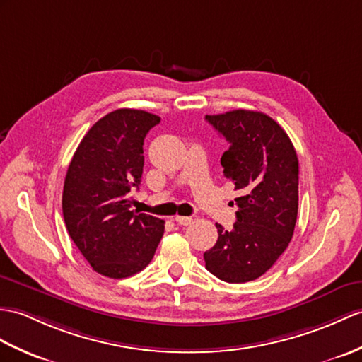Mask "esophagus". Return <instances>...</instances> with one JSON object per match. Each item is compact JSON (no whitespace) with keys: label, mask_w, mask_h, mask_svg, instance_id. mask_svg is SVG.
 Wrapping results in <instances>:
<instances>
[{"label":"esophagus","mask_w":362,"mask_h":362,"mask_svg":"<svg viewBox=\"0 0 362 362\" xmlns=\"http://www.w3.org/2000/svg\"><path fill=\"white\" fill-rule=\"evenodd\" d=\"M174 221L177 222L179 225L187 226V225H189V223L192 222V217H188V216H175V219H174Z\"/></svg>","instance_id":"obj_1"}]
</instances>
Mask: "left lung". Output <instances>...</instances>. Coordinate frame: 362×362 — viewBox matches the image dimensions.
Listing matches in <instances>:
<instances>
[{
    "instance_id": "1",
    "label": "left lung",
    "mask_w": 362,
    "mask_h": 362,
    "mask_svg": "<svg viewBox=\"0 0 362 362\" xmlns=\"http://www.w3.org/2000/svg\"><path fill=\"white\" fill-rule=\"evenodd\" d=\"M230 143L221 158L223 175L239 191L231 231L216 223V245L205 267L231 284L255 281L270 270L293 238L298 217L299 162L279 123L264 112L236 109L206 115Z\"/></svg>"
}]
</instances>
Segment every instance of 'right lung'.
Returning <instances> with one entry per match:
<instances>
[{"label":"right lung","mask_w":362,"mask_h":362,"mask_svg":"<svg viewBox=\"0 0 362 362\" xmlns=\"http://www.w3.org/2000/svg\"><path fill=\"white\" fill-rule=\"evenodd\" d=\"M160 117L117 109L83 137L67 168L63 217L92 270L112 279L141 272L154 257L165 221L131 209L143 173V140Z\"/></svg>","instance_id":"obj_1"}]
</instances>
